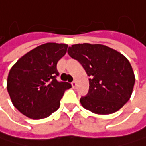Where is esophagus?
<instances>
[{"label": "esophagus", "mask_w": 146, "mask_h": 146, "mask_svg": "<svg viewBox=\"0 0 146 146\" xmlns=\"http://www.w3.org/2000/svg\"><path fill=\"white\" fill-rule=\"evenodd\" d=\"M72 87H76L77 86V82H76V80H74L72 82Z\"/></svg>", "instance_id": "34e87169"}]
</instances>
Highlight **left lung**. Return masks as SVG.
I'll use <instances>...</instances> for the list:
<instances>
[{"mask_svg":"<svg viewBox=\"0 0 146 146\" xmlns=\"http://www.w3.org/2000/svg\"><path fill=\"white\" fill-rule=\"evenodd\" d=\"M67 53L90 77L89 91L80 100L85 109L96 114H111L129 100L135 76L123 54L104 45L88 43L72 45Z\"/></svg>","mask_w":146,"mask_h":146,"instance_id":"obj_1","label":"left lung"}]
</instances>
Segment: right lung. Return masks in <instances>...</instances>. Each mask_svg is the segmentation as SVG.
Instances as JSON below:
<instances>
[{
  "label": "right lung",
  "mask_w": 146,
  "mask_h": 146,
  "mask_svg": "<svg viewBox=\"0 0 146 146\" xmlns=\"http://www.w3.org/2000/svg\"><path fill=\"white\" fill-rule=\"evenodd\" d=\"M67 45L46 43L31 50L10 69L7 92L15 107L33 119L49 117L56 111L68 82L58 81V61L66 54Z\"/></svg>",
  "instance_id": "1"
}]
</instances>
